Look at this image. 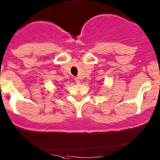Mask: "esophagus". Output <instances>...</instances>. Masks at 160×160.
I'll return each instance as SVG.
<instances>
[{
  "label": "esophagus",
  "instance_id": "34e87169",
  "mask_svg": "<svg viewBox=\"0 0 160 160\" xmlns=\"http://www.w3.org/2000/svg\"><path fill=\"white\" fill-rule=\"evenodd\" d=\"M75 81H76V83H80V79L78 78V77H76Z\"/></svg>",
  "mask_w": 160,
  "mask_h": 160
}]
</instances>
